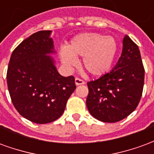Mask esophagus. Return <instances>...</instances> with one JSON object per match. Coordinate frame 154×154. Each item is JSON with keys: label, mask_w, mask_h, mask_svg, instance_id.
I'll return each instance as SVG.
<instances>
[{"label": "esophagus", "mask_w": 154, "mask_h": 154, "mask_svg": "<svg viewBox=\"0 0 154 154\" xmlns=\"http://www.w3.org/2000/svg\"><path fill=\"white\" fill-rule=\"evenodd\" d=\"M75 84H76L77 86H79V85H83V84H85V82H84L83 80H82L80 78L76 77V78H75Z\"/></svg>", "instance_id": "1"}]
</instances>
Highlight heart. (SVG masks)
I'll use <instances>...</instances> for the list:
<instances>
[{
    "mask_svg": "<svg viewBox=\"0 0 154 154\" xmlns=\"http://www.w3.org/2000/svg\"><path fill=\"white\" fill-rule=\"evenodd\" d=\"M119 45L115 38L97 33H85L75 36L67 48L60 50L62 63L67 68L76 66L77 57L93 77H101L113 67L118 55Z\"/></svg>",
    "mask_w": 154,
    "mask_h": 154,
    "instance_id": "obj_1",
    "label": "heart"
}]
</instances>
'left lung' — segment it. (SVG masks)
<instances>
[{
    "mask_svg": "<svg viewBox=\"0 0 154 154\" xmlns=\"http://www.w3.org/2000/svg\"><path fill=\"white\" fill-rule=\"evenodd\" d=\"M144 68L139 47L128 35L112 70L87 82V106L94 118L106 123L118 122L135 110L142 97Z\"/></svg>",
    "mask_w": 154,
    "mask_h": 154,
    "instance_id": "8db88e82",
    "label": "left lung"
}]
</instances>
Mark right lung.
<instances>
[{
    "label": "right lung",
    "instance_id": "add662e5",
    "mask_svg": "<svg viewBox=\"0 0 154 154\" xmlns=\"http://www.w3.org/2000/svg\"><path fill=\"white\" fill-rule=\"evenodd\" d=\"M51 30H41L22 41L13 51L7 70L12 103L24 118L36 124L57 119L76 89L72 76L57 72Z\"/></svg>",
    "mask_w": 154,
    "mask_h": 154
}]
</instances>
